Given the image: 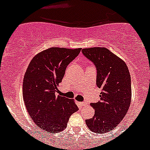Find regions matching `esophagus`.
Wrapping results in <instances>:
<instances>
[{
    "label": "esophagus",
    "mask_w": 150,
    "mask_h": 150,
    "mask_svg": "<svg viewBox=\"0 0 150 150\" xmlns=\"http://www.w3.org/2000/svg\"><path fill=\"white\" fill-rule=\"evenodd\" d=\"M87 103L86 102H80V103H79V105L81 106V107H84V106H86L87 105Z\"/></svg>",
    "instance_id": "esophagus-1"
}]
</instances>
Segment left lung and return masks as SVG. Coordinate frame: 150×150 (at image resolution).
Masks as SVG:
<instances>
[{"label": "left lung", "instance_id": "8db88e82", "mask_svg": "<svg viewBox=\"0 0 150 150\" xmlns=\"http://www.w3.org/2000/svg\"><path fill=\"white\" fill-rule=\"evenodd\" d=\"M83 55L97 69L96 85L101 88L100 100L90 105L95 115L86 120L93 132L104 134L114 129L128 112L132 100L131 76L126 64L104 47L83 49Z\"/></svg>", "mask_w": 150, "mask_h": 150}]
</instances>
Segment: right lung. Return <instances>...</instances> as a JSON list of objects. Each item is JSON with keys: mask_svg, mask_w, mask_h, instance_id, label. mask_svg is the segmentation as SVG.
<instances>
[{"mask_svg": "<svg viewBox=\"0 0 150 150\" xmlns=\"http://www.w3.org/2000/svg\"><path fill=\"white\" fill-rule=\"evenodd\" d=\"M81 48L52 47L37 54L30 61L22 85L23 100L33 121L47 133L65 129L69 118L78 110L73 99L57 95L67 66Z\"/></svg>", "mask_w": 150, "mask_h": 150, "instance_id": "1", "label": "right lung"}]
</instances>
